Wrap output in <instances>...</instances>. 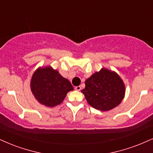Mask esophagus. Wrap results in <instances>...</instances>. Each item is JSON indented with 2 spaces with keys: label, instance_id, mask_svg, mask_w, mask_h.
<instances>
[{
  "label": "esophagus",
  "instance_id": "34e87169",
  "mask_svg": "<svg viewBox=\"0 0 153 153\" xmlns=\"http://www.w3.org/2000/svg\"><path fill=\"white\" fill-rule=\"evenodd\" d=\"M81 89H82V87H81V86H76V87H75V90H76V91H79Z\"/></svg>",
  "mask_w": 153,
  "mask_h": 153
}]
</instances>
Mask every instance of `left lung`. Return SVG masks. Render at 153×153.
I'll use <instances>...</instances> for the list:
<instances>
[{
	"mask_svg": "<svg viewBox=\"0 0 153 153\" xmlns=\"http://www.w3.org/2000/svg\"><path fill=\"white\" fill-rule=\"evenodd\" d=\"M84 94L88 104L101 111L113 109L121 103L125 96L124 83L118 74L102 68L85 82Z\"/></svg>",
	"mask_w": 153,
	"mask_h": 153,
	"instance_id": "1",
	"label": "left lung"
}]
</instances>
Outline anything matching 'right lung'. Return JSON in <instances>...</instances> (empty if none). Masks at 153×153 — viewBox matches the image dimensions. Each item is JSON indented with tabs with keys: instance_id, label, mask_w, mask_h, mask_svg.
I'll list each match as a JSON object with an SVG mask.
<instances>
[{
	"instance_id": "right-lung-1",
	"label": "right lung",
	"mask_w": 153,
	"mask_h": 153,
	"mask_svg": "<svg viewBox=\"0 0 153 153\" xmlns=\"http://www.w3.org/2000/svg\"><path fill=\"white\" fill-rule=\"evenodd\" d=\"M30 88L37 101L48 107L60 104L68 92L74 89L70 82L50 66L39 67L34 72Z\"/></svg>"
}]
</instances>
